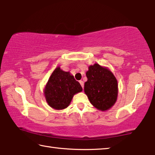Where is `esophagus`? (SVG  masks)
<instances>
[{
  "label": "esophagus",
  "instance_id": "obj_1",
  "mask_svg": "<svg viewBox=\"0 0 155 155\" xmlns=\"http://www.w3.org/2000/svg\"><path fill=\"white\" fill-rule=\"evenodd\" d=\"M79 83H80V84H81V85L82 86V88L83 89V87H84V83H83V81H79Z\"/></svg>",
  "mask_w": 155,
  "mask_h": 155
}]
</instances>
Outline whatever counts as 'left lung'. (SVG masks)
Masks as SVG:
<instances>
[{
  "mask_svg": "<svg viewBox=\"0 0 155 155\" xmlns=\"http://www.w3.org/2000/svg\"><path fill=\"white\" fill-rule=\"evenodd\" d=\"M87 81L84 85V91L90 103L101 111H107L117 101L118 87L113 73L98 64L89 67L86 72Z\"/></svg>",
  "mask_w": 155,
  "mask_h": 155,
  "instance_id": "1",
  "label": "left lung"
}]
</instances>
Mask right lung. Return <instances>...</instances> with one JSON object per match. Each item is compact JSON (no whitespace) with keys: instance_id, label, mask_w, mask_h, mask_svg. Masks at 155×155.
<instances>
[{"instance_id":"obj_1","label":"right lung","mask_w":155,"mask_h":155,"mask_svg":"<svg viewBox=\"0 0 155 155\" xmlns=\"http://www.w3.org/2000/svg\"><path fill=\"white\" fill-rule=\"evenodd\" d=\"M82 90V87L74 79V76L57 67L46 85L44 96L50 107L61 110L69 106L74 94Z\"/></svg>"}]
</instances>
